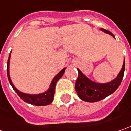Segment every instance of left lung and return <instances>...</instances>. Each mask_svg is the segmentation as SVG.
<instances>
[{
  "label": "left lung",
  "instance_id": "1",
  "mask_svg": "<svg viewBox=\"0 0 131 131\" xmlns=\"http://www.w3.org/2000/svg\"><path fill=\"white\" fill-rule=\"evenodd\" d=\"M105 33H108L113 37L114 35L111 32L105 29H101ZM78 70V77L77 79L75 88L78 96L82 101L87 102H96L106 98L109 95L113 93L120 85L122 79L123 78L125 71V60L123 68L121 69L118 76L113 81L106 84H98L90 80L86 77L81 71Z\"/></svg>",
  "mask_w": 131,
  "mask_h": 131
}]
</instances>
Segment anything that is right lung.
<instances>
[{
  "label": "right lung",
  "mask_w": 131,
  "mask_h": 131,
  "mask_svg": "<svg viewBox=\"0 0 131 131\" xmlns=\"http://www.w3.org/2000/svg\"><path fill=\"white\" fill-rule=\"evenodd\" d=\"M10 56L11 54H9L8 60L7 63V75L8 81L11 84L12 88L15 90V92L17 93V95L23 99V101L26 103H30V104H33L35 106H47L52 103L54 99V90H55V85L56 83L62 77L63 73H65V70L66 68H63L62 71H60L59 73L54 77V78L53 79L52 81V83L50 84V87L48 89L45 93H41V94H38V95H29V94H25V93H21L20 91H19L17 88H15L13 85L12 80L10 79V75H9V60H10Z\"/></svg>",
  "instance_id": "add662e5"
}]
</instances>
